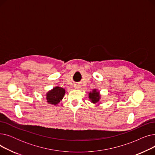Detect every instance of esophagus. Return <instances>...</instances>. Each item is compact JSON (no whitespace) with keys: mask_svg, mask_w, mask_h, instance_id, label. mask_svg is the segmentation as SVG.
Returning a JSON list of instances; mask_svg holds the SVG:
<instances>
[{"mask_svg":"<svg viewBox=\"0 0 155 155\" xmlns=\"http://www.w3.org/2000/svg\"><path fill=\"white\" fill-rule=\"evenodd\" d=\"M74 87H75V88H80V85H75Z\"/></svg>","mask_w":155,"mask_h":155,"instance_id":"1","label":"esophagus"}]
</instances>
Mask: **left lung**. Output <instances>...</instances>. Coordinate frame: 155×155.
Segmentation results:
<instances>
[{
    "mask_svg": "<svg viewBox=\"0 0 155 155\" xmlns=\"http://www.w3.org/2000/svg\"><path fill=\"white\" fill-rule=\"evenodd\" d=\"M89 98L91 99V101L92 103H97L99 101L100 99V95L99 92H97L96 90L93 91L92 92H91L89 94Z\"/></svg>",
    "mask_w": 155,
    "mask_h": 155,
    "instance_id": "8db88e82",
    "label": "left lung"
}]
</instances>
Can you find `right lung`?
Wrapping results in <instances>:
<instances>
[{
	"label": "right lung",
	"mask_w": 155,
	"mask_h": 155,
	"mask_svg": "<svg viewBox=\"0 0 155 155\" xmlns=\"http://www.w3.org/2000/svg\"><path fill=\"white\" fill-rule=\"evenodd\" d=\"M64 89L59 87L53 88V90L50 91L46 94V99L48 103L56 105L58 104L63 99L64 95Z\"/></svg>",
	"instance_id": "obj_1"
}]
</instances>
